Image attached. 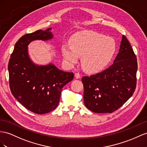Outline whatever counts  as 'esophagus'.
Returning <instances> with one entry per match:
<instances>
[{
	"label": "esophagus",
	"mask_w": 147,
	"mask_h": 147,
	"mask_svg": "<svg viewBox=\"0 0 147 147\" xmlns=\"http://www.w3.org/2000/svg\"><path fill=\"white\" fill-rule=\"evenodd\" d=\"M74 76L76 79H80L81 78V74L79 73H76L74 74Z\"/></svg>",
	"instance_id": "1"
}]
</instances>
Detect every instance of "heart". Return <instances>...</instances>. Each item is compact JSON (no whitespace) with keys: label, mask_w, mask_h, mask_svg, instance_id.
<instances>
[{"label":"heart","mask_w":147,"mask_h":147,"mask_svg":"<svg viewBox=\"0 0 147 147\" xmlns=\"http://www.w3.org/2000/svg\"><path fill=\"white\" fill-rule=\"evenodd\" d=\"M70 46L62 47L63 57L70 64H75L79 56L81 64L88 72L101 71L111 62L116 50L114 39L92 31H82L70 38Z\"/></svg>","instance_id":"1"}]
</instances>
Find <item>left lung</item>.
<instances>
[{
  "label": "left lung",
  "instance_id": "left-lung-1",
  "mask_svg": "<svg viewBox=\"0 0 147 147\" xmlns=\"http://www.w3.org/2000/svg\"><path fill=\"white\" fill-rule=\"evenodd\" d=\"M137 60L132 48L123 35L114 63L102 72L84 76V102L95 113H112L133 95L137 85Z\"/></svg>",
  "mask_w": 147,
  "mask_h": 147
}]
</instances>
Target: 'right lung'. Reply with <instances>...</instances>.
<instances>
[{
  "label": "right lung",
  "mask_w": 147,
  "mask_h": 147,
  "mask_svg": "<svg viewBox=\"0 0 147 147\" xmlns=\"http://www.w3.org/2000/svg\"><path fill=\"white\" fill-rule=\"evenodd\" d=\"M51 30H38L22 36L15 45L8 65L12 95L22 106L37 114L56 109L62 88L74 78L73 73L59 70L52 64L38 66L29 58L28 44L35 40L52 38Z\"/></svg>",
  "instance_id": "1"
}]
</instances>
